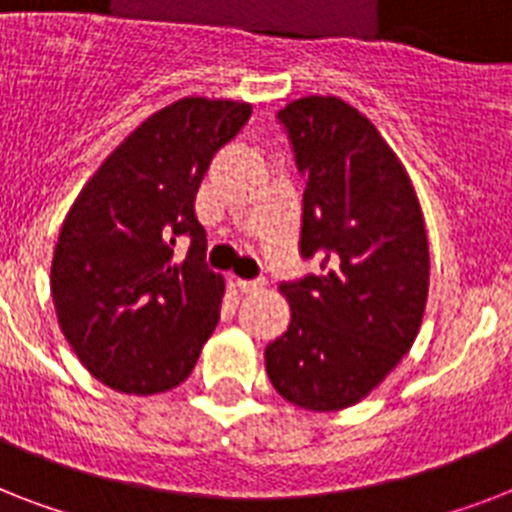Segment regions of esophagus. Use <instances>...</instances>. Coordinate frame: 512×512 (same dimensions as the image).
<instances>
[{"mask_svg": "<svg viewBox=\"0 0 512 512\" xmlns=\"http://www.w3.org/2000/svg\"><path fill=\"white\" fill-rule=\"evenodd\" d=\"M236 287H239L241 292H247V295H252V292H263L265 279H236Z\"/></svg>", "mask_w": 512, "mask_h": 512, "instance_id": "obj_1", "label": "esophagus"}]
</instances>
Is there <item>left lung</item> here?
Returning <instances> with one entry per match:
<instances>
[{"instance_id": "1", "label": "left lung", "mask_w": 512, "mask_h": 512, "mask_svg": "<svg viewBox=\"0 0 512 512\" xmlns=\"http://www.w3.org/2000/svg\"><path fill=\"white\" fill-rule=\"evenodd\" d=\"M279 119L305 175L300 252L321 273L279 287L292 319L268 342L265 372L289 404L337 412L364 401L417 340L428 233L412 177L358 108L305 95Z\"/></svg>"}]
</instances>
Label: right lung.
<instances>
[{
    "mask_svg": "<svg viewBox=\"0 0 512 512\" xmlns=\"http://www.w3.org/2000/svg\"><path fill=\"white\" fill-rule=\"evenodd\" d=\"M249 114L244 100L199 95L159 108L92 172L60 225L50 268L60 332L116 393L177 388L215 332L225 279L204 265L193 199ZM180 235L192 239L183 261Z\"/></svg>",
    "mask_w": 512,
    "mask_h": 512,
    "instance_id": "obj_1",
    "label": "right lung"
}]
</instances>
